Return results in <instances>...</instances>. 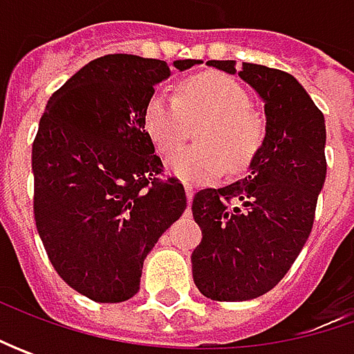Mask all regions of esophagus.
Returning a JSON list of instances; mask_svg holds the SVG:
<instances>
[{"label": "esophagus", "mask_w": 354, "mask_h": 354, "mask_svg": "<svg viewBox=\"0 0 354 354\" xmlns=\"http://www.w3.org/2000/svg\"><path fill=\"white\" fill-rule=\"evenodd\" d=\"M185 195H187V201H189V205H191V201H193V195H195V189H193V185L185 183Z\"/></svg>", "instance_id": "obj_1"}]
</instances>
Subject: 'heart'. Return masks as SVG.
<instances>
[{
    "label": "heart",
    "mask_w": 354,
    "mask_h": 354,
    "mask_svg": "<svg viewBox=\"0 0 354 354\" xmlns=\"http://www.w3.org/2000/svg\"><path fill=\"white\" fill-rule=\"evenodd\" d=\"M244 86L225 75H198L185 80L181 96L156 90L143 110V126L161 153L177 149L185 138L187 114L211 116L201 128L203 143L189 145L167 157V169L187 183L203 185L218 179L230 165L242 169L262 147L264 118L248 108Z\"/></svg>",
    "instance_id": "b5f03b06"
}]
</instances>
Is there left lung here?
<instances>
[{"instance_id":"obj_1","label":"left lung","mask_w":354,"mask_h":354,"mask_svg":"<svg viewBox=\"0 0 354 354\" xmlns=\"http://www.w3.org/2000/svg\"><path fill=\"white\" fill-rule=\"evenodd\" d=\"M238 75L264 102L266 136L244 179L203 189L193 216L203 240L193 256L198 292L246 301L270 292L306 246L325 175V118L292 75L264 64L209 61Z\"/></svg>"}]
</instances>
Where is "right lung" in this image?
Wrapping results in <instances>:
<instances>
[{
  "label": "right lung",
  "instance_id": "add662e5",
  "mask_svg": "<svg viewBox=\"0 0 354 354\" xmlns=\"http://www.w3.org/2000/svg\"><path fill=\"white\" fill-rule=\"evenodd\" d=\"M201 62L106 55L48 98L31 156L35 223L57 274L92 301L133 297L143 260L187 209L183 185L159 179L143 110L171 68Z\"/></svg>",
  "mask_w": 354,
  "mask_h": 354
}]
</instances>
